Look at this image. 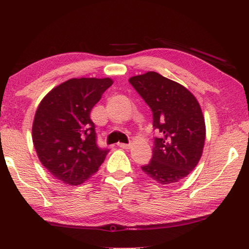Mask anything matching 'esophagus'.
<instances>
[{
  "mask_svg": "<svg viewBox=\"0 0 249 249\" xmlns=\"http://www.w3.org/2000/svg\"><path fill=\"white\" fill-rule=\"evenodd\" d=\"M117 146L121 147V148H123V149H128L129 147H130V144H124V142H119V144H117Z\"/></svg>",
  "mask_w": 249,
  "mask_h": 249,
  "instance_id": "obj_1",
  "label": "esophagus"
}]
</instances>
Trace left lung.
<instances>
[{
  "label": "left lung",
  "mask_w": 249,
  "mask_h": 249,
  "mask_svg": "<svg viewBox=\"0 0 249 249\" xmlns=\"http://www.w3.org/2000/svg\"><path fill=\"white\" fill-rule=\"evenodd\" d=\"M153 112V158L142 170L158 183L178 182L195 169L203 151L205 123L190 91L154 71L129 79Z\"/></svg>",
  "instance_id": "8db88e82"
}]
</instances>
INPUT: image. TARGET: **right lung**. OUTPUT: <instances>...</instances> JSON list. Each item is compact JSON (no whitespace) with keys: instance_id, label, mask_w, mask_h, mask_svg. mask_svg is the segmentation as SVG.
I'll use <instances>...</instances> for the list:
<instances>
[{"instance_id":"obj_1","label":"right lung","mask_w":249,"mask_h":249,"mask_svg":"<svg viewBox=\"0 0 249 249\" xmlns=\"http://www.w3.org/2000/svg\"><path fill=\"white\" fill-rule=\"evenodd\" d=\"M113 84L109 78L70 79L41 100L33 142L43 166L64 183L78 185L99 170L108 153L96 142L91 109Z\"/></svg>"}]
</instances>
